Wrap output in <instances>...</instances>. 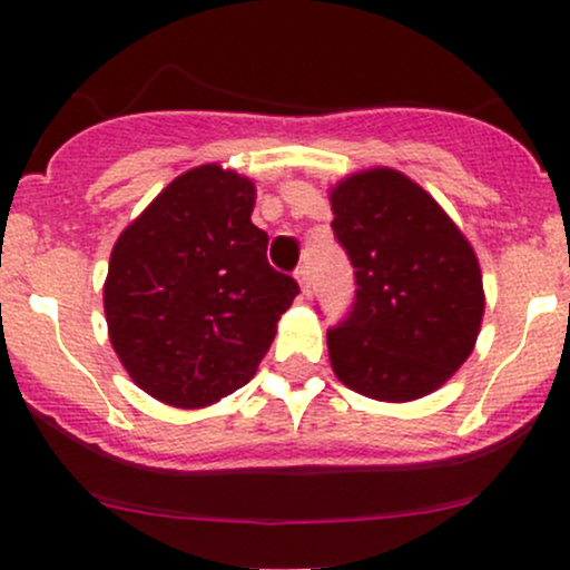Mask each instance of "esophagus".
<instances>
[{"mask_svg":"<svg viewBox=\"0 0 570 570\" xmlns=\"http://www.w3.org/2000/svg\"><path fill=\"white\" fill-rule=\"evenodd\" d=\"M294 278H297L303 294H311V271H307V265H299L297 271H294Z\"/></svg>","mask_w":570,"mask_h":570,"instance_id":"esophagus-1","label":"esophagus"}]
</instances>
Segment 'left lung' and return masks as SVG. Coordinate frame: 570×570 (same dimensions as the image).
I'll use <instances>...</instances> for the list:
<instances>
[{
  "label": "left lung",
  "mask_w": 570,
  "mask_h": 570,
  "mask_svg": "<svg viewBox=\"0 0 570 570\" xmlns=\"http://www.w3.org/2000/svg\"><path fill=\"white\" fill-rule=\"evenodd\" d=\"M332 212L356 281L348 316L326 332L332 370L381 402L431 394L466 362L482 324L472 246L426 189L391 168L340 181Z\"/></svg>",
  "instance_id": "1"
}]
</instances>
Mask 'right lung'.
I'll use <instances>...</instances> for the list:
<instances>
[{"mask_svg":"<svg viewBox=\"0 0 570 570\" xmlns=\"http://www.w3.org/2000/svg\"><path fill=\"white\" fill-rule=\"evenodd\" d=\"M254 185L219 166L176 176L122 230L104 313L122 367L149 396L206 407L246 385L297 281L267 263Z\"/></svg>","mask_w":570,"mask_h":570,"instance_id":"obj_1","label":"right lung"}]
</instances>
